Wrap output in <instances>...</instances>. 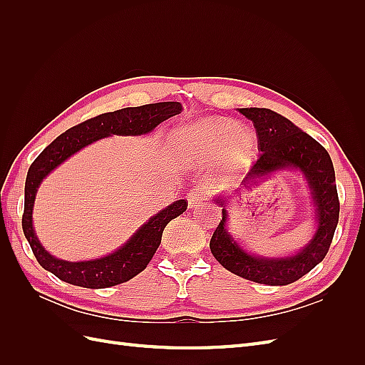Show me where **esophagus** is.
Listing matches in <instances>:
<instances>
[{
	"label": "esophagus",
	"mask_w": 365,
	"mask_h": 365,
	"mask_svg": "<svg viewBox=\"0 0 365 365\" xmlns=\"http://www.w3.org/2000/svg\"><path fill=\"white\" fill-rule=\"evenodd\" d=\"M187 201H189V205L193 208V207H200L204 204L205 201V196L202 193L201 189H190V192L187 193Z\"/></svg>",
	"instance_id": "obj_1"
}]
</instances>
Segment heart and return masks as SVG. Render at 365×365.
Wrapping results in <instances>:
<instances>
[{
  "label": "heart",
  "mask_w": 365,
  "mask_h": 365,
  "mask_svg": "<svg viewBox=\"0 0 365 365\" xmlns=\"http://www.w3.org/2000/svg\"><path fill=\"white\" fill-rule=\"evenodd\" d=\"M170 149L192 165L213 161L220 155L227 178L244 172L257 155V138L228 120L207 118L173 130Z\"/></svg>",
  "instance_id": "obj_1"
}]
</instances>
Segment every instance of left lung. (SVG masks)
<instances>
[{"label": "left lung", "instance_id": "obj_1", "mask_svg": "<svg viewBox=\"0 0 365 365\" xmlns=\"http://www.w3.org/2000/svg\"><path fill=\"white\" fill-rule=\"evenodd\" d=\"M239 113L252 121L260 152L259 160L242 181V187L251 189L257 184V180L272 172L298 169L311 189L317 212V231L312 240L295 256L280 259L251 256L227 231L225 201L217 197L216 202L224 207L222 220L210 240V250L225 269L242 279L269 286H284L314 269L326 257L332 244L339 217L334 164L327 150L317 140L286 117L267 108H242Z\"/></svg>", "mask_w": 365, "mask_h": 365}]
</instances>
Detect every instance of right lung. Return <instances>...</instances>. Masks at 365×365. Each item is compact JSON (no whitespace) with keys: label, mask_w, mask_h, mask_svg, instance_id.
Listing matches in <instances>:
<instances>
[{"label":"right lung","mask_w":365,"mask_h":365,"mask_svg":"<svg viewBox=\"0 0 365 365\" xmlns=\"http://www.w3.org/2000/svg\"><path fill=\"white\" fill-rule=\"evenodd\" d=\"M181 111L182 106L180 102H160L105 113L65 130L39 153L38 158L31 163L26 180L23 230L33 254L43 269L70 284L90 289H103L130 280L148 267L161 244L165 225L187 210L185 200L170 204L150 217L123 247L109 256L86 262L61 260L43 250L31 224L33 204H35V196L42 180L77 150L109 135L149 134L161 121Z\"/></svg>","instance_id":"obj_1"}]
</instances>
